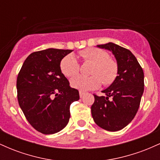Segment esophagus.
<instances>
[{
    "instance_id": "esophagus-1",
    "label": "esophagus",
    "mask_w": 160,
    "mask_h": 160,
    "mask_svg": "<svg viewBox=\"0 0 160 160\" xmlns=\"http://www.w3.org/2000/svg\"><path fill=\"white\" fill-rule=\"evenodd\" d=\"M85 94H86V93L80 91V98H82V97H83L84 95H85Z\"/></svg>"
}]
</instances>
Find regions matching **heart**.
Instances as JSON below:
<instances>
[{"label": "heart", "mask_w": 160, "mask_h": 160, "mask_svg": "<svg viewBox=\"0 0 160 160\" xmlns=\"http://www.w3.org/2000/svg\"><path fill=\"white\" fill-rule=\"evenodd\" d=\"M78 56L85 63H92L93 66L90 71L92 76L74 77L71 80V85L80 91H89L98 89L103 84L109 86L114 82L118 75V65L109 54L103 49L88 48L80 51ZM62 73L67 78L78 74L80 71V64L72 55L64 57L60 62Z\"/></svg>", "instance_id": "1"}]
</instances>
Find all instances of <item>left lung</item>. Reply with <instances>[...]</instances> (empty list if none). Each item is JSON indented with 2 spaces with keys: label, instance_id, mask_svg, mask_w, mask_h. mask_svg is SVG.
Masks as SVG:
<instances>
[{
  "label": "left lung",
  "instance_id": "left-lung-1",
  "mask_svg": "<svg viewBox=\"0 0 160 160\" xmlns=\"http://www.w3.org/2000/svg\"><path fill=\"white\" fill-rule=\"evenodd\" d=\"M97 47L111 51L118 65V76L102 91L106 96L93 94L95 102L91 112L99 127L116 132L126 127L138 111L144 92V71L131 51L108 43Z\"/></svg>",
  "mask_w": 160,
  "mask_h": 160
}]
</instances>
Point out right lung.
Here are the masks:
<instances>
[{
  "label": "right lung",
  "mask_w": 160,
  "mask_h": 160,
  "mask_svg": "<svg viewBox=\"0 0 160 160\" xmlns=\"http://www.w3.org/2000/svg\"><path fill=\"white\" fill-rule=\"evenodd\" d=\"M73 50L47 49L32 52L24 62L16 80L17 98L25 118L37 131L49 135L68 123L71 103L78 101L60 62Z\"/></svg>",
  "instance_id": "add662e5"
}]
</instances>
